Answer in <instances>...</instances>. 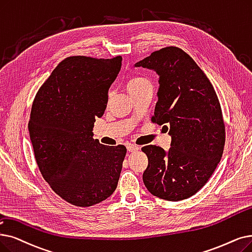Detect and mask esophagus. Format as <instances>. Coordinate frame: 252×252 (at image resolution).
Listing matches in <instances>:
<instances>
[{"instance_id": "1", "label": "esophagus", "mask_w": 252, "mask_h": 252, "mask_svg": "<svg viewBox=\"0 0 252 252\" xmlns=\"http://www.w3.org/2000/svg\"><path fill=\"white\" fill-rule=\"evenodd\" d=\"M126 148H127V150H128L129 152H135V151L139 150V147L136 146V145H134V144H127V145H126Z\"/></svg>"}]
</instances>
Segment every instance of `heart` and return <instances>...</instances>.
I'll use <instances>...</instances> for the list:
<instances>
[{
  "mask_svg": "<svg viewBox=\"0 0 252 252\" xmlns=\"http://www.w3.org/2000/svg\"><path fill=\"white\" fill-rule=\"evenodd\" d=\"M147 85H150L147 79L140 77V76H135V77L129 78V80L127 81V90H128V93L130 94Z\"/></svg>",
  "mask_w": 252,
  "mask_h": 252,
  "instance_id": "obj_1",
  "label": "heart"
}]
</instances>
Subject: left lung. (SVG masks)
<instances>
[{"mask_svg": "<svg viewBox=\"0 0 252 252\" xmlns=\"http://www.w3.org/2000/svg\"><path fill=\"white\" fill-rule=\"evenodd\" d=\"M158 75L152 122L169 130L171 147L142 148L148 158L143 182L159 199L178 202L198 192L222 157L225 129L209 79L187 52L166 47L135 63Z\"/></svg>", "mask_w": 252, "mask_h": 252, "instance_id": "left-lung-1", "label": "left lung"}]
</instances>
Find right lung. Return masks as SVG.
Wrapping results in <instances>:
<instances>
[{
	"label": "right lung",
	"mask_w": 252,
	"mask_h": 252,
	"mask_svg": "<svg viewBox=\"0 0 252 252\" xmlns=\"http://www.w3.org/2000/svg\"><path fill=\"white\" fill-rule=\"evenodd\" d=\"M122 57H70L52 71L32 106L29 132L39 170L68 203L90 207L116 189L126 148L94 139Z\"/></svg>",
	"instance_id": "1"
}]
</instances>
